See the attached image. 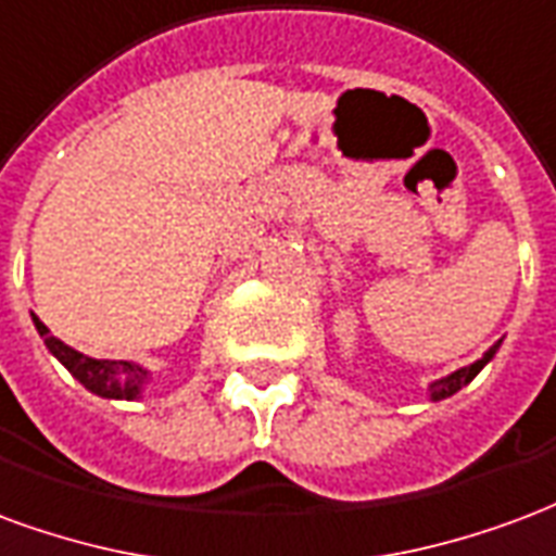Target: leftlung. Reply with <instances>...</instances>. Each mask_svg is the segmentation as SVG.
Listing matches in <instances>:
<instances>
[{
    "label": "left lung",
    "mask_w": 556,
    "mask_h": 556,
    "mask_svg": "<svg viewBox=\"0 0 556 556\" xmlns=\"http://www.w3.org/2000/svg\"><path fill=\"white\" fill-rule=\"evenodd\" d=\"M497 346H501V343H494L492 350L485 352V355H483V358H480V362H473L471 367H462V370L450 372V376H444V379H435V382L429 384V400H447V396L456 394L459 388H465V384L471 382V379H473V376H477V372L483 370L485 364L492 362L494 352H497Z\"/></svg>",
    "instance_id": "left-lung-1"
}]
</instances>
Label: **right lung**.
Here are the masks:
<instances>
[{
    "instance_id": "add662e5",
    "label": "right lung",
    "mask_w": 556,
    "mask_h": 556,
    "mask_svg": "<svg viewBox=\"0 0 556 556\" xmlns=\"http://www.w3.org/2000/svg\"><path fill=\"white\" fill-rule=\"evenodd\" d=\"M35 319V328L38 334L47 343V350L59 358V362L71 370L73 379L79 382L97 396H106V400H139L141 388L150 379V372L144 367L132 362H106V358H88L83 352H76L73 346L62 343V340L50 334V328L43 326L38 317Z\"/></svg>"
}]
</instances>
